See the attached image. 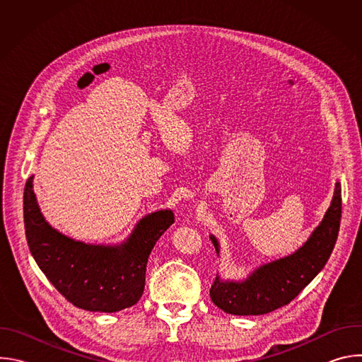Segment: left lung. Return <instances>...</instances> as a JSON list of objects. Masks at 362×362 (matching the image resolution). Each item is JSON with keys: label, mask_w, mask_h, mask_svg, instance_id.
I'll list each match as a JSON object with an SVG mask.
<instances>
[{"label": "left lung", "mask_w": 362, "mask_h": 362, "mask_svg": "<svg viewBox=\"0 0 362 362\" xmlns=\"http://www.w3.org/2000/svg\"><path fill=\"white\" fill-rule=\"evenodd\" d=\"M341 183H335L331 206L309 239L292 255L264 264L245 281H222L216 276L211 298L232 315H264L288 305L325 267L335 246L341 222ZM219 253V242L211 235Z\"/></svg>", "instance_id": "1"}]
</instances>
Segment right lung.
Here are the masks:
<instances>
[{
  "instance_id": "obj_1",
  "label": "right lung",
  "mask_w": 362,
  "mask_h": 362,
  "mask_svg": "<svg viewBox=\"0 0 362 362\" xmlns=\"http://www.w3.org/2000/svg\"><path fill=\"white\" fill-rule=\"evenodd\" d=\"M33 177L24 187V226L40 269L77 308L117 313L139 302L144 291L148 255L175 222L170 209L144 216L126 242L116 246L74 240L51 228L40 212Z\"/></svg>"
}]
</instances>
